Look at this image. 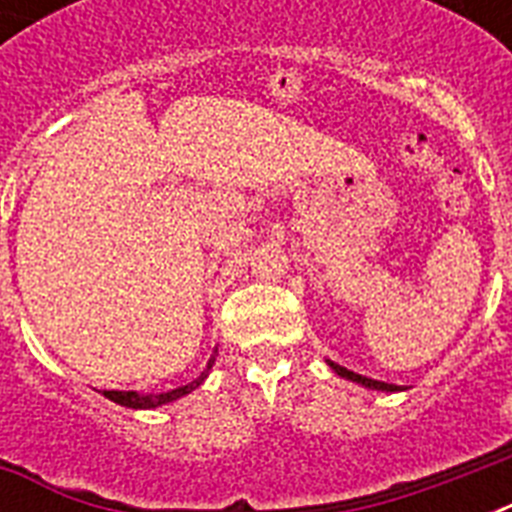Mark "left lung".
Returning <instances> with one entry per match:
<instances>
[{
	"mask_svg": "<svg viewBox=\"0 0 512 512\" xmlns=\"http://www.w3.org/2000/svg\"><path fill=\"white\" fill-rule=\"evenodd\" d=\"M329 366L335 369L340 377H345V380H353V382H361V385H366V388H372V390H401V385H393V382H380V380H369V377H364V374H356V372H350V369H345V366L335 364V361H329Z\"/></svg>",
	"mask_w": 512,
	"mask_h": 512,
	"instance_id": "8db88e82",
	"label": "left lung"
}]
</instances>
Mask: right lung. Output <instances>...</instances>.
<instances>
[{
    "label": "right lung",
    "mask_w": 512,
    "mask_h": 512,
    "mask_svg": "<svg viewBox=\"0 0 512 512\" xmlns=\"http://www.w3.org/2000/svg\"><path fill=\"white\" fill-rule=\"evenodd\" d=\"M209 366H212V361H209ZM204 377H207V372L201 374L199 380L188 382V385H183V388L170 390V393H148V396H143V393H135V390H103V396L111 398L114 404L130 406V409H154V406L170 404V401H175V398L185 396V393H191L193 388H199Z\"/></svg>",
    "instance_id": "right-lung-1"
}]
</instances>
